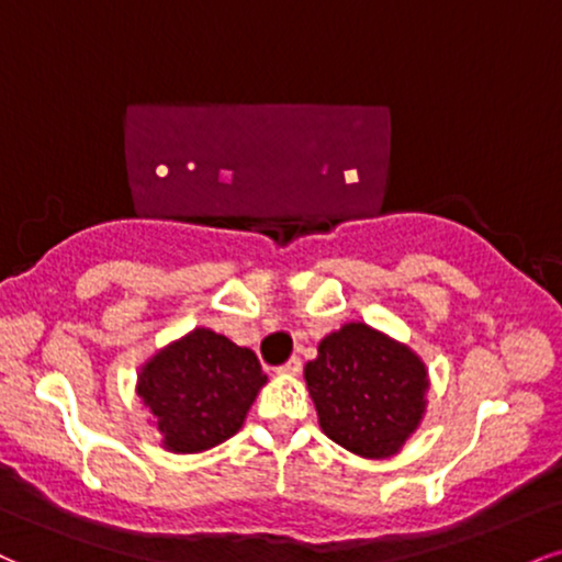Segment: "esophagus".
Wrapping results in <instances>:
<instances>
[{
	"label": "esophagus",
	"mask_w": 562,
	"mask_h": 562,
	"mask_svg": "<svg viewBox=\"0 0 562 562\" xmlns=\"http://www.w3.org/2000/svg\"><path fill=\"white\" fill-rule=\"evenodd\" d=\"M277 371H280V374H285V376H295L301 371V358L293 356V358H290V361L282 363V367L277 369Z\"/></svg>",
	"instance_id": "obj_1"
}]
</instances>
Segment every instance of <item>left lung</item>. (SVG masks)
<instances>
[{"label": "left lung", "instance_id": "1", "mask_svg": "<svg viewBox=\"0 0 562 562\" xmlns=\"http://www.w3.org/2000/svg\"><path fill=\"white\" fill-rule=\"evenodd\" d=\"M303 376L324 435L361 458L401 452L427 414L422 358L363 322L324 337Z\"/></svg>", "mask_w": 562, "mask_h": 562}]
</instances>
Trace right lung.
I'll return each instance as SVG.
<instances>
[{
  "label": "right lung",
  "instance_id": "right-lung-1",
  "mask_svg": "<svg viewBox=\"0 0 562 562\" xmlns=\"http://www.w3.org/2000/svg\"><path fill=\"white\" fill-rule=\"evenodd\" d=\"M263 384L267 374L251 348L195 327L148 358L135 392L159 429L161 448L204 452L238 435Z\"/></svg>",
  "mask_w": 562,
  "mask_h": 562
}]
</instances>
